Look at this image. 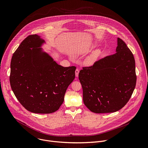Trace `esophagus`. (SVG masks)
I'll return each mask as SVG.
<instances>
[{
    "instance_id": "obj_1",
    "label": "esophagus",
    "mask_w": 148,
    "mask_h": 148,
    "mask_svg": "<svg viewBox=\"0 0 148 148\" xmlns=\"http://www.w3.org/2000/svg\"><path fill=\"white\" fill-rule=\"evenodd\" d=\"M75 73V77H78V74H79V70L78 69H77Z\"/></svg>"
}]
</instances>
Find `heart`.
<instances>
[{
    "mask_svg": "<svg viewBox=\"0 0 148 148\" xmlns=\"http://www.w3.org/2000/svg\"><path fill=\"white\" fill-rule=\"evenodd\" d=\"M100 50L99 49H96L94 51L92 52L91 54H90L87 58L85 60V64L86 65H92L94 64V62L95 61L96 59L97 58L99 54Z\"/></svg>",
    "mask_w": 148,
    "mask_h": 148,
    "instance_id": "heart-1",
    "label": "heart"
}]
</instances>
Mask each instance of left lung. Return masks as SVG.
Wrapping results in <instances>:
<instances>
[{
	"label": "left lung",
	"instance_id": "1",
	"mask_svg": "<svg viewBox=\"0 0 148 148\" xmlns=\"http://www.w3.org/2000/svg\"><path fill=\"white\" fill-rule=\"evenodd\" d=\"M78 78L83 101L92 112H115L128 102L135 88L134 55L125 42L117 38L116 53L83 67Z\"/></svg>",
	"mask_w": 148,
	"mask_h": 148
}]
</instances>
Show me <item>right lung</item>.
<instances>
[{
	"mask_svg": "<svg viewBox=\"0 0 148 148\" xmlns=\"http://www.w3.org/2000/svg\"><path fill=\"white\" fill-rule=\"evenodd\" d=\"M45 43L40 36H29L13 53L10 63L13 93L27 111L36 114L57 111L75 78L76 67L58 64L41 47Z\"/></svg>",
	"mask_w": 148,
	"mask_h": 148,
	"instance_id": "add662e5",
	"label": "right lung"
}]
</instances>
